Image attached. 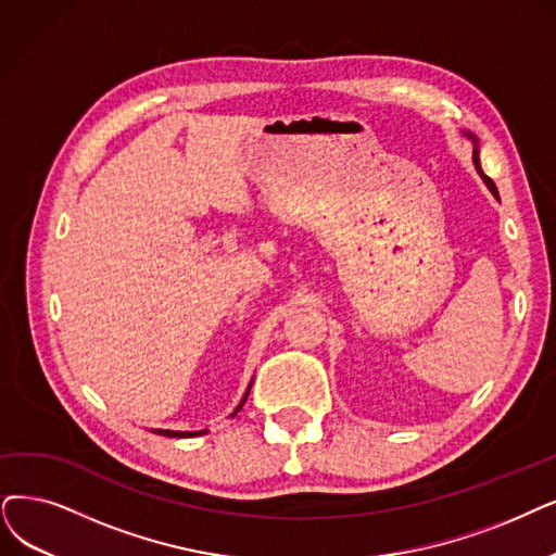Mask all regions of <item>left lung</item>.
<instances>
[{"label":"left lung","mask_w":556,"mask_h":556,"mask_svg":"<svg viewBox=\"0 0 556 556\" xmlns=\"http://www.w3.org/2000/svg\"><path fill=\"white\" fill-rule=\"evenodd\" d=\"M468 139H472V143H475V154H472V162H475V168H477V173L481 175V180L485 182V187L488 189H491V193L497 198V201H500V193H497V187H495V182L491 180V177H488L483 170H481V164H479V146H477V139H475V135H470V131H468Z\"/></svg>","instance_id":"left-lung-1"}]
</instances>
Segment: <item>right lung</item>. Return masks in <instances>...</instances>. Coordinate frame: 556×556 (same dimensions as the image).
<instances>
[{
	"label": "right lung",
	"instance_id": "right-lung-1",
	"mask_svg": "<svg viewBox=\"0 0 556 556\" xmlns=\"http://www.w3.org/2000/svg\"><path fill=\"white\" fill-rule=\"evenodd\" d=\"M249 392H251V388L247 390V394H243V399L239 402V406L235 408V413L230 415V417H235L239 410H241V406L247 404V396H249ZM154 433H160V435H168V438H191V435H201V433H207V431H168V429H152Z\"/></svg>",
	"mask_w": 556,
	"mask_h": 556
}]
</instances>
